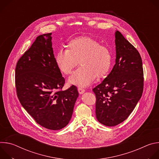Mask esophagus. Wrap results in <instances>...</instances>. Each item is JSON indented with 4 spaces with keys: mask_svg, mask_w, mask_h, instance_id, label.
I'll use <instances>...</instances> for the list:
<instances>
[{
    "mask_svg": "<svg viewBox=\"0 0 159 159\" xmlns=\"http://www.w3.org/2000/svg\"><path fill=\"white\" fill-rule=\"evenodd\" d=\"M78 91H79V93L80 94H83V93H85V90L84 88L81 87H78Z\"/></svg>",
    "mask_w": 159,
    "mask_h": 159,
    "instance_id": "1",
    "label": "esophagus"
}]
</instances>
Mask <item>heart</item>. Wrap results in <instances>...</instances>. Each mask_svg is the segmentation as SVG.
<instances>
[{"label":"heart","instance_id":"heart-1","mask_svg":"<svg viewBox=\"0 0 159 159\" xmlns=\"http://www.w3.org/2000/svg\"><path fill=\"white\" fill-rule=\"evenodd\" d=\"M55 58L58 69L65 75L72 72L79 61L80 66L69 77V82L80 87L88 85L96 77H105L112 64L110 50L89 37L70 40L67 44V49H60Z\"/></svg>","mask_w":159,"mask_h":159}]
</instances>
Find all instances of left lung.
I'll return each mask as SVG.
<instances>
[{"mask_svg":"<svg viewBox=\"0 0 159 159\" xmlns=\"http://www.w3.org/2000/svg\"><path fill=\"white\" fill-rule=\"evenodd\" d=\"M116 63L109 74L93 90L99 123L113 126L124 121L134 109L143 90L141 56L122 34L115 32Z\"/></svg>","mask_w":159,"mask_h":159,"instance_id":"8db88e82","label":"left lung"}]
</instances>
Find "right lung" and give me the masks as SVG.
I'll list each match as a JSON object with an SVG mask.
<instances>
[{"instance_id": "add662e5", "label": "right lung", "mask_w": 159, "mask_h": 159, "mask_svg": "<svg viewBox=\"0 0 159 159\" xmlns=\"http://www.w3.org/2000/svg\"><path fill=\"white\" fill-rule=\"evenodd\" d=\"M51 35L38 36L19 58L15 84L20 103L36 122L58 130L69 124L79 93L74 85L61 90L65 79L55 62Z\"/></svg>"}]
</instances>
